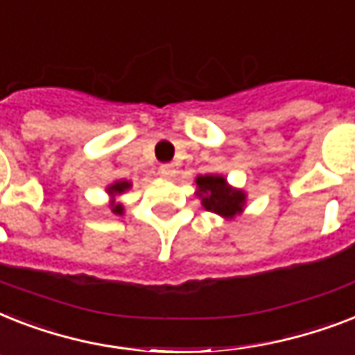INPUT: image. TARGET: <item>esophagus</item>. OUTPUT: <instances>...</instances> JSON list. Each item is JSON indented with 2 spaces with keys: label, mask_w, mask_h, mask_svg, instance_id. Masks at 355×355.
Segmentation results:
<instances>
[{
  "label": "esophagus",
  "mask_w": 355,
  "mask_h": 355,
  "mask_svg": "<svg viewBox=\"0 0 355 355\" xmlns=\"http://www.w3.org/2000/svg\"><path fill=\"white\" fill-rule=\"evenodd\" d=\"M159 174H161V175H164V178H172V175L175 174L174 164H170V163L161 164V166H159Z\"/></svg>",
  "instance_id": "34e87169"
}]
</instances>
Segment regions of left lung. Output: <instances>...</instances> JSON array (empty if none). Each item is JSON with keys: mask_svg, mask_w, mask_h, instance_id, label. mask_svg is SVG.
<instances>
[{"mask_svg": "<svg viewBox=\"0 0 355 355\" xmlns=\"http://www.w3.org/2000/svg\"><path fill=\"white\" fill-rule=\"evenodd\" d=\"M200 187L201 203L207 211L216 212L220 216H234L236 212L242 211L245 196L240 191L229 189L223 178L220 175H200L196 180Z\"/></svg>", "mask_w": 355, "mask_h": 355, "instance_id": "8db88e82", "label": "left lung"}]
</instances>
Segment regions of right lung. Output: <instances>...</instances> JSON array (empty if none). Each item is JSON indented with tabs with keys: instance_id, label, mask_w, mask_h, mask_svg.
Wrapping results in <instances>:
<instances>
[{
	"instance_id": "1",
	"label": "right lung",
	"mask_w": 355,
	"mask_h": 355,
	"mask_svg": "<svg viewBox=\"0 0 355 355\" xmlns=\"http://www.w3.org/2000/svg\"><path fill=\"white\" fill-rule=\"evenodd\" d=\"M126 189H130L128 181H121V183H115L113 187H110V192H112V194H121V192H124ZM112 211L115 212V214H123V205H119V203L115 205V203H113Z\"/></svg>"
}]
</instances>
